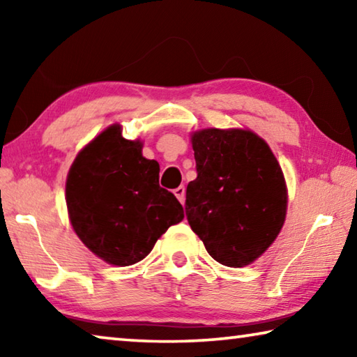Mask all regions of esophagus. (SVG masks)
<instances>
[{"label": "esophagus", "instance_id": "1", "mask_svg": "<svg viewBox=\"0 0 357 357\" xmlns=\"http://www.w3.org/2000/svg\"><path fill=\"white\" fill-rule=\"evenodd\" d=\"M174 195H176V198H178L181 203H184V200H185V189H184V185H179L178 189H174Z\"/></svg>", "mask_w": 357, "mask_h": 357}]
</instances>
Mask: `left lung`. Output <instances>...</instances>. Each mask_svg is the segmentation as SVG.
Masks as SVG:
<instances>
[{"label":"left lung","mask_w":357,"mask_h":357,"mask_svg":"<svg viewBox=\"0 0 357 357\" xmlns=\"http://www.w3.org/2000/svg\"><path fill=\"white\" fill-rule=\"evenodd\" d=\"M190 140L197 179L187 185V220L215 261L243 268L268 250L285 222L282 168L252 130L203 129Z\"/></svg>","instance_id":"obj_1"}]
</instances>
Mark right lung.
Returning a JSON list of instances; mask_svg holds the SVG:
<instances>
[{
	"mask_svg": "<svg viewBox=\"0 0 357 357\" xmlns=\"http://www.w3.org/2000/svg\"><path fill=\"white\" fill-rule=\"evenodd\" d=\"M121 132L113 124L78 153L66 181V203L72 228L94 255L130 266L184 219V211L159 185V164L143 157V143Z\"/></svg>",
	"mask_w": 357,
	"mask_h": 357,
	"instance_id": "add662e5",
	"label": "right lung"
}]
</instances>
